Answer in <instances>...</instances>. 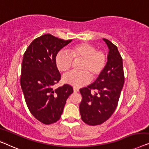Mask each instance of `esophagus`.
<instances>
[{"mask_svg": "<svg viewBox=\"0 0 149 149\" xmlns=\"http://www.w3.org/2000/svg\"><path fill=\"white\" fill-rule=\"evenodd\" d=\"M73 91H74V93H77V92H79V89H77V88H76V87H74V88H73Z\"/></svg>", "mask_w": 149, "mask_h": 149, "instance_id": "esophagus-1", "label": "esophagus"}]
</instances>
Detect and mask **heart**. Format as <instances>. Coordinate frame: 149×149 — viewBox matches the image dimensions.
<instances>
[{
  "label": "heart",
  "mask_w": 149,
  "mask_h": 149,
  "mask_svg": "<svg viewBox=\"0 0 149 149\" xmlns=\"http://www.w3.org/2000/svg\"><path fill=\"white\" fill-rule=\"evenodd\" d=\"M70 53L61 50L56 56L55 62L60 72H65L72 67L73 58L83 60L79 70L71 71L62 77L64 83L74 87H81L87 85L92 79L98 78L104 71L107 64V56L102 51L97 50L93 45L83 43L73 46Z\"/></svg>",
  "instance_id": "heart-1"
}]
</instances>
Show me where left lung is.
I'll return each instance as SVG.
<instances>
[{
  "label": "left lung",
  "instance_id": "left-lung-1",
  "mask_svg": "<svg viewBox=\"0 0 149 149\" xmlns=\"http://www.w3.org/2000/svg\"><path fill=\"white\" fill-rule=\"evenodd\" d=\"M109 48L104 71L93 83L80 89L79 105L83 121L88 125L101 124L111 117L116 109L124 83L122 58L115 45L103 39ZM96 91L95 94L91 90Z\"/></svg>",
  "mask_w": 149,
  "mask_h": 149
}]
</instances>
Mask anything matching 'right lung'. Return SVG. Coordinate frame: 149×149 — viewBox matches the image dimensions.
Segmentation results:
<instances>
[{
	"mask_svg": "<svg viewBox=\"0 0 149 149\" xmlns=\"http://www.w3.org/2000/svg\"><path fill=\"white\" fill-rule=\"evenodd\" d=\"M72 42L44 34L32 42L23 55L21 87L30 112L44 124L58 120L66 100L73 93L70 85L53 89L61 75L55 58L62 48Z\"/></svg>",
	"mask_w": 149,
	"mask_h": 149,
	"instance_id": "right-lung-1",
	"label": "right lung"
}]
</instances>
